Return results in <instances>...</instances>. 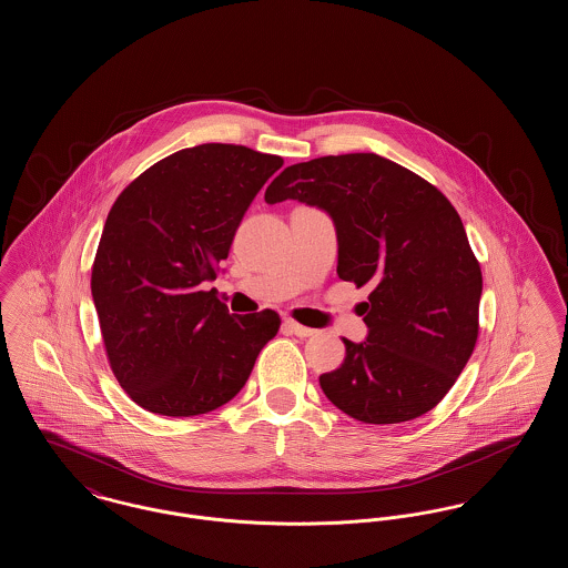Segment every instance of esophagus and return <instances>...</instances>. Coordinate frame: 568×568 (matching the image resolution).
<instances>
[{"instance_id":"obj_1","label":"esophagus","mask_w":568,"mask_h":568,"mask_svg":"<svg viewBox=\"0 0 568 568\" xmlns=\"http://www.w3.org/2000/svg\"><path fill=\"white\" fill-rule=\"evenodd\" d=\"M283 329L290 332V334H294L297 338H308V336H313V334L317 332V329H313V327L296 324L294 320H285V322H283Z\"/></svg>"}]
</instances>
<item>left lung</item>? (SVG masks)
<instances>
[{
  "label": "left lung",
  "instance_id": "1",
  "mask_svg": "<svg viewBox=\"0 0 568 568\" xmlns=\"http://www.w3.org/2000/svg\"><path fill=\"white\" fill-rule=\"evenodd\" d=\"M264 200L327 213L336 274L373 290L362 302L366 341L343 338L345 362L320 377L327 400L364 424H400L438 405L475 349L484 290L452 202L375 153L294 163Z\"/></svg>",
  "mask_w": 568,
  "mask_h": 568
}]
</instances>
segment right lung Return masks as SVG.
Wrapping results in <instances>:
<instances>
[{
    "label": "right lung",
    "instance_id": "right-lung-1",
    "mask_svg": "<svg viewBox=\"0 0 568 568\" xmlns=\"http://www.w3.org/2000/svg\"><path fill=\"white\" fill-rule=\"evenodd\" d=\"M278 155L200 144L142 172L110 209L91 271L110 368L135 405L191 417L230 403L264 345L274 311L230 315L215 281Z\"/></svg>",
    "mask_w": 568,
    "mask_h": 568
}]
</instances>
